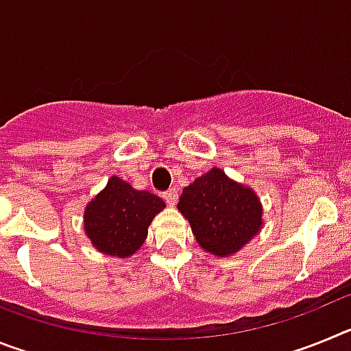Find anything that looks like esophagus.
I'll list each match as a JSON object with an SVG mask.
<instances>
[{
  "mask_svg": "<svg viewBox=\"0 0 351 351\" xmlns=\"http://www.w3.org/2000/svg\"><path fill=\"white\" fill-rule=\"evenodd\" d=\"M163 198H165V202L169 204V206H176V202H178V190H176V188H170V190H167L165 193H163Z\"/></svg>",
  "mask_w": 351,
  "mask_h": 351,
  "instance_id": "esophagus-1",
  "label": "esophagus"
}]
</instances>
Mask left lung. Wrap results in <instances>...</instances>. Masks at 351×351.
I'll use <instances>...</instances> for the list:
<instances>
[{"mask_svg": "<svg viewBox=\"0 0 351 351\" xmlns=\"http://www.w3.org/2000/svg\"><path fill=\"white\" fill-rule=\"evenodd\" d=\"M178 209L197 243L213 255L237 253L262 228V204L251 188L214 167L182 190Z\"/></svg>", "mask_w": 351, "mask_h": 351, "instance_id": "obj_1", "label": "left lung"}]
</instances>
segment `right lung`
Segmentation results:
<instances>
[{"label":"right lung","mask_w":351,"mask_h":351,"mask_svg":"<svg viewBox=\"0 0 351 351\" xmlns=\"http://www.w3.org/2000/svg\"><path fill=\"white\" fill-rule=\"evenodd\" d=\"M163 209L165 202L160 197L133 190L112 176L84 210V230L98 251L126 258L144 244L149 225Z\"/></svg>","instance_id":"right-lung-1"}]
</instances>
